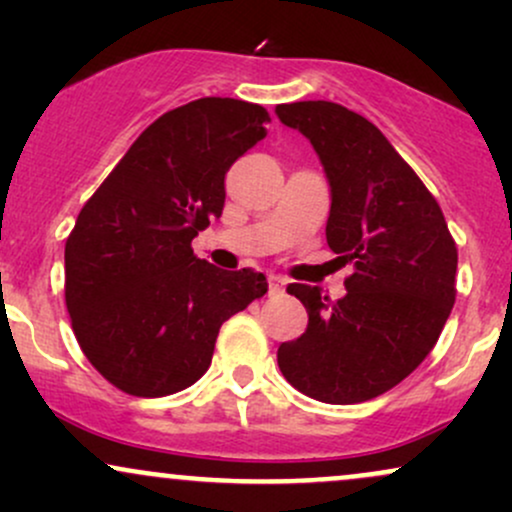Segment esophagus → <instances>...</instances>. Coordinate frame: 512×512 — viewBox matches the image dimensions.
Returning a JSON list of instances; mask_svg holds the SVG:
<instances>
[{
	"label": "esophagus",
	"mask_w": 512,
	"mask_h": 512,
	"mask_svg": "<svg viewBox=\"0 0 512 512\" xmlns=\"http://www.w3.org/2000/svg\"><path fill=\"white\" fill-rule=\"evenodd\" d=\"M269 293H276V291H281L284 289V279H281V276H276V274H269Z\"/></svg>",
	"instance_id": "esophagus-1"
}]
</instances>
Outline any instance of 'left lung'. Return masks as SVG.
Instances as JSON below:
<instances>
[{"label": "left lung", "mask_w": 512, "mask_h": 512, "mask_svg": "<svg viewBox=\"0 0 512 512\" xmlns=\"http://www.w3.org/2000/svg\"><path fill=\"white\" fill-rule=\"evenodd\" d=\"M274 113L313 144L330 182L327 245L354 264L337 303L320 286L289 284L308 327L276 361L317 402H366L402 383L438 342L455 303V240L419 175L366 117L330 101Z\"/></svg>", "instance_id": "1"}]
</instances>
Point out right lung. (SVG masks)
I'll use <instances>...</instances> for the list:
<instances>
[{
	"instance_id": "add662e5",
	"label": "right lung",
	"mask_w": 512,
	"mask_h": 512,
	"mask_svg": "<svg viewBox=\"0 0 512 512\" xmlns=\"http://www.w3.org/2000/svg\"><path fill=\"white\" fill-rule=\"evenodd\" d=\"M262 105L199 98L139 134L81 209L64 248V298L79 346L122 392L163 397L197 383L223 322L267 293L255 269L197 260L221 219L228 168L264 139Z\"/></svg>"
}]
</instances>
